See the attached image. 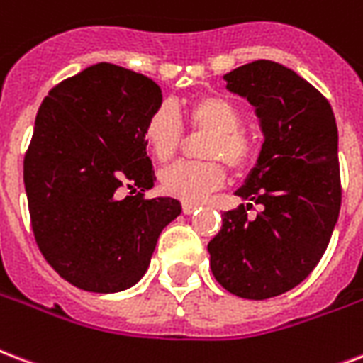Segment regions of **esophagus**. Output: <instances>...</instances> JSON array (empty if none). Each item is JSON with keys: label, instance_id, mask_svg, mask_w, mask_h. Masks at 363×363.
Returning a JSON list of instances; mask_svg holds the SVG:
<instances>
[{"label": "esophagus", "instance_id": "obj_1", "mask_svg": "<svg viewBox=\"0 0 363 363\" xmlns=\"http://www.w3.org/2000/svg\"><path fill=\"white\" fill-rule=\"evenodd\" d=\"M196 209H198V206H194V203H182V213L184 215H192Z\"/></svg>", "mask_w": 363, "mask_h": 363}]
</instances>
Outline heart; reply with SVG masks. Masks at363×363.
<instances>
[{
  "label": "heart",
  "instance_id": "heart-1",
  "mask_svg": "<svg viewBox=\"0 0 363 363\" xmlns=\"http://www.w3.org/2000/svg\"><path fill=\"white\" fill-rule=\"evenodd\" d=\"M188 121L196 131L211 133L203 146V156L225 160L232 169H243L253 157V143L240 129L242 112L232 101L220 95H207L188 106ZM145 140L152 156L165 162L181 146L182 123L171 104H162L150 114L145 125ZM225 169L217 162H177L160 173L165 194L186 203H200L207 194L223 186Z\"/></svg>",
  "mask_w": 363,
  "mask_h": 363
}]
</instances>
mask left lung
I'll return each instance as SVG.
<instances>
[{
  "label": "left lung",
  "mask_w": 363,
  "mask_h": 363,
  "mask_svg": "<svg viewBox=\"0 0 363 363\" xmlns=\"http://www.w3.org/2000/svg\"><path fill=\"white\" fill-rule=\"evenodd\" d=\"M225 82L261 121L255 167L234 194L262 211H226L207 251L226 291L264 301L298 286L328 249L341 211L339 133L325 96L284 65L255 60Z\"/></svg>",
  "instance_id": "8db88e82"
}]
</instances>
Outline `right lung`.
Here are the masks:
<instances>
[{
    "label": "right lung",
    "instance_id": "right-lung-1",
    "mask_svg": "<svg viewBox=\"0 0 363 363\" xmlns=\"http://www.w3.org/2000/svg\"><path fill=\"white\" fill-rule=\"evenodd\" d=\"M160 106L150 77L99 62L52 87L35 116L24 156L32 230L45 261L83 291L135 286L181 215L175 198H143L156 181L145 125Z\"/></svg>",
    "mask_w": 363,
    "mask_h": 363
}]
</instances>
